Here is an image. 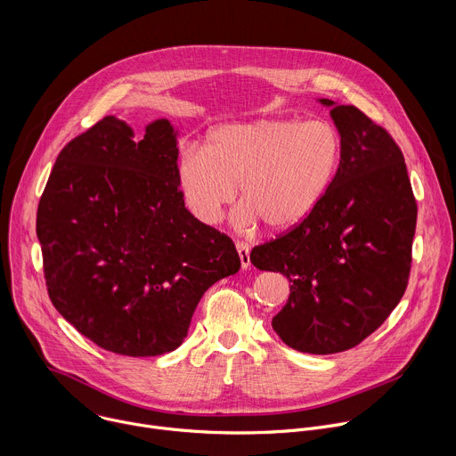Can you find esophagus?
I'll return each mask as SVG.
<instances>
[{"label": "esophagus", "instance_id": "obj_1", "mask_svg": "<svg viewBox=\"0 0 456 456\" xmlns=\"http://www.w3.org/2000/svg\"><path fill=\"white\" fill-rule=\"evenodd\" d=\"M236 250L240 254V264H241V269H248L250 267V247L243 241H238L236 243Z\"/></svg>", "mask_w": 456, "mask_h": 456}]
</instances>
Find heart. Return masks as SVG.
<instances>
[{"instance_id":"heart-1","label":"heart","mask_w":456,"mask_h":456,"mask_svg":"<svg viewBox=\"0 0 456 456\" xmlns=\"http://www.w3.org/2000/svg\"><path fill=\"white\" fill-rule=\"evenodd\" d=\"M341 153L339 135L324 120L254 118L213 127L206 148H187L176 167L192 216L216 225L236 199L241 229L259 220L273 231L299 225L322 200Z\"/></svg>"}]
</instances>
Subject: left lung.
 <instances>
[{"label": "left lung", "mask_w": 456, "mask_h": 456, "mask_svg": "<svg viewBox=\"0 0 456 456\" xmlns=\"http://www.w3.org/2000/svg\"><path fill=\"white\" fill-rule=\"evenodd\" d=\"M330 108L341 160L317 208L290 232L250 252L259 271L290 281L273 329L297 352L357 346L399 305L408 287L417 204L403 151L355 106Z\"/></svg>", "instance_id": "8db88e82"}]
</instances>
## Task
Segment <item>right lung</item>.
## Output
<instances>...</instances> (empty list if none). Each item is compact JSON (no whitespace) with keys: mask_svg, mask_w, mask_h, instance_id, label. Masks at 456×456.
Returning <instances> with one entry per match:
<instances>
[{"mask_svg":"<svg viewBox=\"0 0 456 456\" xmlns=\"http://www.w3.org/2000/svg\"><path fill=\"white\" fill-rule=\"evenodd\" d=\"M176 137L167 118L135 139L132 126L104 117L62 148L39 200L48 296L113 354L176 350L204 292L241 265L231 238L185 209Z\"/></svg>","mask_w":456,"mask_h":456,"instance_id":"add662e5","label":"right lung"}]
</instances>
